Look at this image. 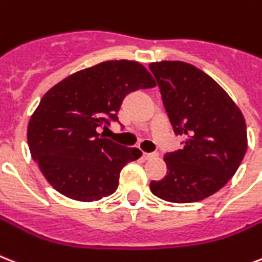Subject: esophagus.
<instances>
[{"label":"esophagus","mask_w":262,"mask_h":262,"mask_svg":"<svg viewBox=\"0 0 262 262\" xmlns=\"http://www.w3.org/2000/svg\"><path fill=\"white\" fill-rule=\"evenodd\" d=\"M142 156H144V159H145V160H148V159H153V157H157V156H159V153H157V152H152V153L144 152V153H142Z\"/></svg>","instance_id":"1"}]
</instances>
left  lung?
<instances>
[{
	"mask_svg": "<svg viewBox=\"0 0 262 262\" xmlns=\"http://www.w3.org/2000/svg\"><path fill=\"white\" fill-rule=\"evenodd\" d=\"M149 70L182 149L164 156L167 175L150 182L153 195L172 203L203 201L234 176L248 148L245 118L211 76L184 61H156Z\"/></svg>",
	"mask_w": 262,
	"mask_h": 262,
	"instance_id": "8db88e82",
	"label": "left lung"
}]
</instances>
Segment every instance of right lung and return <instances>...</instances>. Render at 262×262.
I'll list each match as a JSON object with an SVG mask.
<instances>
[{
    "instance_id": "obj_1",
    "label": "right lung",
    "mask_w": 262,
    "mask_h": 262,
    "mask_svg": "<svg viewBox=\"0 0 262 262\" xmlns=\"http://www.w3.org/2000/svg\"><path fill=\"white\" fill-rule=\"evenodd\" d=\"M155 86L138 61L110 60L47 91L27 132L31 155L47 182L74 201L94 202L116 192L121 169L142 153L102 137L97 129L118 121L127 94Z\"/></svg>"
}]
</instances>
